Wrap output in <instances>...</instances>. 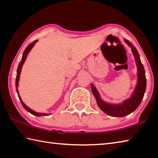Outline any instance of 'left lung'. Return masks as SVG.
<instances>
[{"instance_id": "1", "label": "left lung", "mask_w": 158, "mask_h": 158, "mask_svg": "<svg viewBox=\"0 0 158 158\" xmlns=\"http://www.w3.org/2000/svg\"><path fill=\"white\" fill-rule=\"evenodd\" d=\"M124 41L131 48V51H132L134 56L138 68L137 85L131 97L127 100L124 101L121 104L115 105L108 104V103H106L102 100L99 97V93L95 87V86L93 84L91 85L93 94L96 99L99 108L103 112H104L106 114L114 117H125V116L130 114L136 110L143 100L147 85L145 72H144V67L140 61L139 54H138L136 48L128 40H124Z\"/></svg>"}]
</instances>
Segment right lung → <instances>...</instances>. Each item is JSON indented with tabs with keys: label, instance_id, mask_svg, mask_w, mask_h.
Instances as JSON below:
<instances>
[{
	"label": "right lung",
	"instance_id": "1",
	"mask_svg": "<svg viewBox=\"0 0 158 158\" xmlns=\"http://www.w3.org/2000/svg\"><path fill=\"white\" fill-rule=\"evenodd\" d=\"M38 40H35L34 41L33 43L30 44L26 48V49L24 50V52L23 53V55H22V60H20V63H19L18 65V69H17V75H16V79H15V87H16V91H17V93H18V98L19 99H20V100L21 102V104L22 105V106L24 108V109L26 110H27L28 112H29L31 114H33L35 116H37V117H41V116H48L50 115L51 114H46V113H40V112H36L35 111L33 110L32 109H31L30 108H28L27 106H26V104H24V103L22 102V99L20 98V95H19V92H18V82H19V80H20V73H21V70H22V65H23L24 63L25 62L26 59H27V55L29 53V52L31 51V50L33 48V47L35 46V43L37 42Z\"/></svg>",
	"mask_w": 158,
	"mask_h": 158
}]
</instances>
